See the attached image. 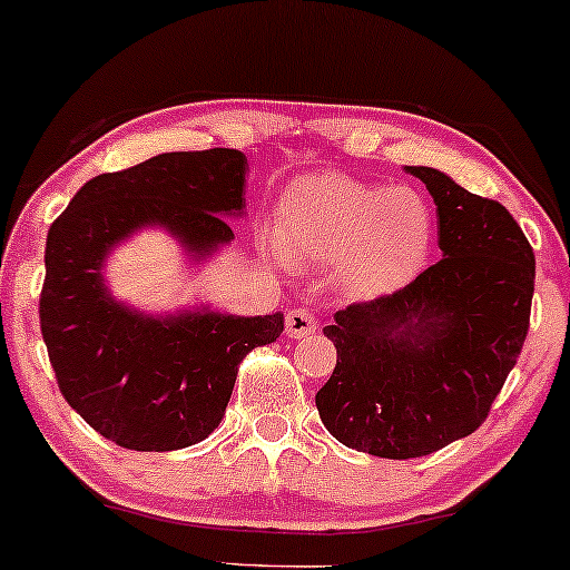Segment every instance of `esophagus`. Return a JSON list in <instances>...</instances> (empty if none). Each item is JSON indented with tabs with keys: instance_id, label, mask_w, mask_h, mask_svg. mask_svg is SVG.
<instances>
[{
	"instance_id": "obj_1",
	"label": "esophagus",
	"mask_w": 570,
	"mask_h": 570,
	"mask_svg": "<svg viewBox=\"0 0 570 570\" xmlns=\"http://www.w3.org/2000/svg\"><path fill=\"white\" fill-rule=\"evenodd\" d=\"M314 330H317V317H314L312 312H306V308H293V312H287L285 317L287 338H306V335H312Z\"/></svg>"
}]
</instances>
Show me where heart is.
Masks as SVG:
<instances>
[{"mask_svg": "<svg viewBox=\"0 0 570 570\" xmlns=\"http://www.w3.org/2000/svg\"><path fill=\"white\" fill-rule=\"evenodd\" d=\"M433 216L410 187L367 185L346 174H308L285 193L283 229L266 235L274 258L341 262V283L360 296L404 285L431 248Z\"/></svg>", "mask_w": 570, "mask_h": 570, "instance_id": "obj_1", "label": "heart"}]
</instances>
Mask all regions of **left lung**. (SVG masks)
Segmentation results:
<instances>
[{"instance_id":"left-lung-1","label":"left lung","mask_w":570,"mask_h":570,"mask_svg":"<svg viewBox=\"0 0 570 570\" xmlns=\"http://www.w3.org/2000/svg\"><path fill=\"white\" fill-rule=\"evenodd\" d=\"M433 195L441 262L389 296L335 312L338 351L317 393L341 444L385 460L439 452L479 431L521 356L537 262L502 203L406 166Z\"/></svg>"}]
</instances>
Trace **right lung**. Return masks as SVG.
<instances>
[{
  "mask_svg": "<svg viewBox=\"0 0 570 570\" xmlns=\"http://www.w3.org/2000/svg\"><path fill=\"white\" fill-rule=\"evenodd\" d=\"M245 156L214 147L164 153L89 179L47 232L41 335L66 402L97 433L135 452L198 444L222 423L237 367L279 338L283 314L153 320L110 298L102 262L118 240L160 224L206 256L235 232Z\"/></svg>",
  "mask_w": 570,
  "mask_h": 570,
  "instance_id": "obj_1",
  "label": "right lung"
}]
</instances>
